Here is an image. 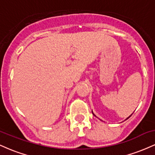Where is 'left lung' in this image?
Listing matches in <instances>:
<instances>
[{
	"instance_id": "8db88e82",
	"label": "left lung",
	"mask_w": 155,
	"mask_h": 155,
	"mask_svg": "<svg viewBox=\"0 0 155 155\" xmlns=\"http://www.w3.org/2000/svg\"><path fill=\"white\" fill-rule=\"evenodd\" d=\"M94 115H95V114H94ZM130 116H131V115H130ZM129 117H128V118H129ZM128 118H127V119H128Z\"/></svg>"
}]
</instances>
